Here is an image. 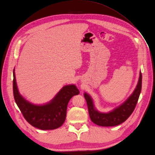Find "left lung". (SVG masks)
<instances>
[{
    "instance_id": "left-lung-1",
    "label": "left lung",
    "mask_w": 155,
    "mask_h": 155,
    "mask_svg": "<svg viewBox=\"0 0 155 155\" xmlns=\"http://www.w3.org/2000/svg\"><path fill=\"white\" fill-rule=\"evenodd\" d=\"M141 86L142 74L140 72L138 84L133 93L123 103L107 113L97 111L91 97L84 93V96L87 102L91 120L96 124L101 126H114L124 122L134 110L141 93Z\"/></svg>"
}]
</instances>
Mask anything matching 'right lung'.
I'll return each mask as SVG.
<instances>
[{"label": "right lung", "mask_w": 155, "mask_h": 155, "mask_svg": "<svg viewBox=\"0 0 155 155\" xmlns=\"http://www.w3.org/2000/svg\"><path fill=\"white\" fill-rule=\"evenodd\" d=\"M14 71L15 69L13 71L14 97L25 120L32 126L42 130L59 128L65 121L69 100L72 96L79 94L77 87L74 84L64 86L48 103L34 104L19 93Z\"/></svg>", "instance_id": "right-lung-1"}]
</instances>
